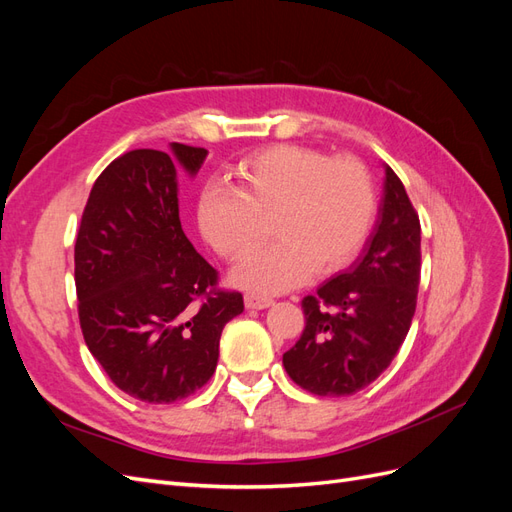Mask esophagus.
I'll use <instances>...</instances> for the list:
<instances>
[{
    "mask_svg": "<svg viewBox=\"0 0 512 512\" xmlns=\"http://www.w3.org/2000/svg\"><path fill=\"white\" fill-rule=\"evenodd\" d=\"M271 303L273 301L269 297H262V294H254V292H247L245 294V307L247 309H265Z\"/></svg>",
    "mask_w": 512,
    "mask_h": 512,
    "instance_id": "obj_1",
    "label": "esophagus"
}]
</instances>
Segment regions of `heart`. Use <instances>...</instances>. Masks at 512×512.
Returning a JSON list of instances; mask_svg holds the SVG:
<instances>
[{
	"label": "heart",
	"mask_w": 512,
	"mask_h": 512,
	"mask_svg": "<svg viewBox=\"0 0 512 512\" xmlns=\"http://www.w3.org/2000/svg\"><path fill=\"white\" fill-rule=\"evenodd\" d=\"M374 211V185L359 160L275 145L239 164L235 188H205L198 226L230 262L250 256L271 232L275 241L247 260L235 280L250 290L282 292L303 284L314 269L327 275L350 265Z\"/></svg>",
	"instance_id": "obj_1"
}]
</instances>
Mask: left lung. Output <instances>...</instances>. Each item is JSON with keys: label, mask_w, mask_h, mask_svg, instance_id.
Wrapping results in <instances>:
<instances>
[{"label": "left lung", "mask_w": 512, "mask_h": 512, "mask_svg": "<svg viewBox=\"0 0 512 512\" xmlns=\"http://www.w3.org/2000/svg\"><path fill=\"white\" fill-rule=\"evenodd\" d=\"M374 235L354 265L303 299L305 329L284 354L294 384L320 397L365 389L391 365L410 331L421 282V222L386 166Z\"/></svg>", "instance_id": "1"}]
</instances>
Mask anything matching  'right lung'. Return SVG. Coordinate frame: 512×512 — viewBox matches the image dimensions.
<instances>
[{"label": "right lung", "instance_id": "1", "mask_svg": "<svg viewBox=\"0 0 512 512\" xmlns=\"http://www.w3.org/2000/svg\"><path fill=\"white\" fill-rule=\"evenodd\" d=\"M134 149L108 164L87 198L74 245L85 344L111 382L147 404H173L209 382L224 324L243 297L185 237L177 168L196 175L207 149Z\"/></svg>", "mask_w": 512, "mask_h": 512}]
</instances>
